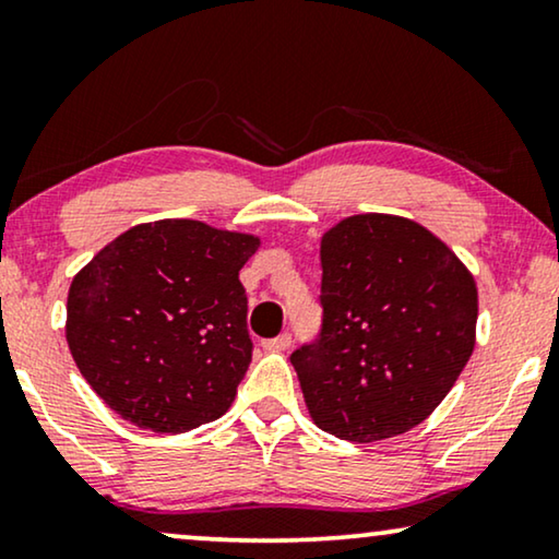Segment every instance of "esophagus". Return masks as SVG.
Returning <instances> with one entry per match:
<instances>
[{
    "label": "esophagus",
    "mask_w": 559,
    "mask_h": 559,
    "mask_svg": "<svg viewBox=\"0 0 559 559\" xmlns=\"http://www.w3.org/2000/svg\"><path fill=\"white\" fill-rule=\"evenodd\" d=\"M262 346H264L266 350H274V354H280V350H287L289 346H293V335H289V333H282V335H277V338L264 341Z\"/></svg>",
    "instance_id": "obj_1"
}]
</instances>
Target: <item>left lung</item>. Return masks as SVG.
<instances>
[{"mask_svg":"<svg viewBox=\"0 0 559 559\" xmlns=\"http://www.w3.org/2000/svg\"><path fill=\"white\" fill-rule=\"evenodd\" d=\"M320 266L323 325L289 356L312 423L350 442L412 430L476 346V280L438 236L389 213L335 224Z\"/></svg>","mask_w":559,"mask_h":559,"instance_id":"8db88e82","label":"left lung"}]
</instances>
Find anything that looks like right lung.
I'll return each instance as SVG.
<instances>
[{"instance_id": "add662e5", "label": "right lung", "mask_w": 559, "mask_h": 559, "mask_svg": "<svg viewBox=\"0 0 559 559\" xmlns=\"http://www.w3.org/2000/svg\"><path fill=\"white\" fill-rule=\"evenodd\" d=\"M251 234L165 218L117 236L68 289L66 341L121 419L188 432L231 407L251 361L241 266Z\"/></svg>"}]
</instances>
